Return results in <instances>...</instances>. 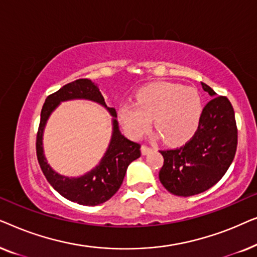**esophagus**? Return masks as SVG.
<instances>
[{"mask_svg":"<svg viewBox=\"0 0 257 257\" xmlns=\"http://www.w3.org/2000/svg\"><path fill=\"white\" fill-rule=\"evenodd\" d=\"M151 152H152V149H151V147L146 146V145L142 146V154H143V156H147V154H150Z\"/></svg>","mask_w":257,"mask_h":257,"instance_id":"esophagus-1","label":"esophagus"}]
</instances>
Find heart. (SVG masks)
<instances>
[{
	"label": "heart",
	"mask_w": 257,
	"mask_h": 257,
	"mask_svg": "<svg viewBox=\"0 0 257 257\" xmlns=\"http://www.w3.org/2000/svg\"><path fill=\"white\" fill-rule=\"evenodd\" d=\"M203 103L198 91L175 83H154L137 93L136 104L119 107V120L132 138L154 128L168 145H181L195 135L201 121Z\"/></svg>",
	"instance_id": "heart-1"
}]
</instances>
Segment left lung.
<instances>
[{"label": "left lung", "mask_w": 257, "mask_h": 257, "mask_svg": "<svg viewBox=\"0 0 257 257\" xmlns=\"http://www.w3.org/2000/svg\"><path fill=\"white\" fill-rule=\"evenodd\" d=\"M201 85L214 98L203 108L198 131L185 146L160 152V182L174 195L191 196L213 187L226 174L236 152L237 130L230 101L216 97L207 84Z\"/></svg>", "instance_id": "8db88e82"}]
</instances>
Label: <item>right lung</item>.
Instances as JSON below:
<instances>
[{
    "mask_svg": "<svg viewBox=\"0 0 257 257\" xmlns=\"http://www.w3.org/2000/svg\"><path fill=\"white\" fill-rule=\"evenodd\" d=\"M76 99L93 101L106 108L112 117V135L98 165L80 177H66L59 175L47 164L44 156L43 135L47 119L59 104ZM36 151L38 163L49 184L65 199L83 206H97L111 199L120 188L128 165L140 157V145L128 140L120 132L115 108L107 106L98 85L90 79H78L66 84L45 99L41 112Z\"/></svg>",
    "mask_w": 257,
    "mask_h": 257,
    "instance_id": "add662e5",
    "label": "right lung"
}]
</instances>
